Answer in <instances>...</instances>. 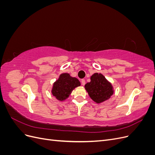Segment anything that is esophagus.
<instances>
[{
  "mask_svg": "<svg viewBox=\"0 0 155 155\" xmlns=\"http://www.w3.org/2000/svg\"><path fill=\"white\" fill-rule=\"evenodd\" d=\"M81 84H82L83 86L85 85V79H81Z\"/></svg>",
  "mask_w": 155,
  "mask_h": 155,
  "instance_id": "34e87169",
  "label": "esophagus"
}]
</instances>
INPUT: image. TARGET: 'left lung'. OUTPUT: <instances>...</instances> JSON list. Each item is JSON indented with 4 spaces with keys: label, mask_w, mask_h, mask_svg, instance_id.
Masks as SVG:
<instances>
[{
    "label": "left lung",
    "mask_w": 155,
    "mask_h": 155,
    "mask_svg": "<svg viewBox=\"0 0 155 155\" xmlns=\"http://www.w3.org/2000/svg\"><path fill=\"white\" fill-rule=\"evenodd\" d=\"M85 88L89 96L97 104L109 100L114 93L112 84L100 73L94 74L91 77V82L87 83Z\"/></svg>",
    "instance_id": "obj_1"
}]
</instances>
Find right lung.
Returning <instances> with one entry per match:
<instances>
[{"instance_id": "1", "label": "right lung", "mask_w": 155, "mask_h": 155, "mask_svg": "<svg viewBox=\"0 0 155 155\" xmlns=\"http://www.w3.org/2000/svg\"><path fill=\"white\" fill-rule=\"evenodd\" d=\"M81 85V83L76 78L70 76L68 73H63L54 84L51 94L60 101L65 100L69 97L75 88Z\"/></svg>"}]
</instances>
